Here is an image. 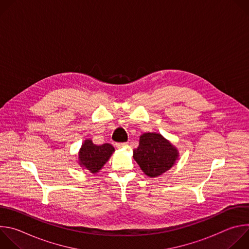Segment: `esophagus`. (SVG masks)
Listing matches in <instances>:
<instances>
[{"instance_id": "obj_1", "label": "esophagus", "mask_w": 249, "mask_h": 249, "mask_svg": "<svg viewBox=\"0 0 249 249\" xmlns=\"http://www.w3.org/2000/svg\"><path fill=\"white\" fill-rule=\"evenodd\" d=\"M128 144L127 143H116V147L118 148V149H121V148H124V147H126Z\"/></svg>"}]
</instances>
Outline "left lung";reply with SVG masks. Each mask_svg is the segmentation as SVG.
<instances>
[{
    "label": "left lung",
    "instance_id": "1",
    "mask_svg": "<svg viewBox=\"0 0 249 249\" xmlns=\"http://www.w3.org/2000/svg\"><path fill=\"white\" fill-rule=\"evenodd\" d=\"M177 149L159 133H144L139 147L133 150V158L150 177H157L170 169L178 160Z\"/></svg>",
    "mask_w": 249,
    "mask_h": 249
}]
</instances>
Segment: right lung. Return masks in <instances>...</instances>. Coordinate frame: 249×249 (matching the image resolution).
Wrapping results in <instances>:
<instances>
[{"label":"right lung","instance_id":"right-lung-1","mask_svg":"<svg viewBox=\"0 0 249 249\" xmlns=\"http://www.w3.org/2000/svg\"><path fill=\"white\" fill-rule=\"evenodd\" d=\"M114 148L110 144L97 146L92 141L85 140L79 152L80 165L91 173H97L106 163L114 152Z\"/></svg>","mask_w":249,"mask_h":249}]
</instances>
